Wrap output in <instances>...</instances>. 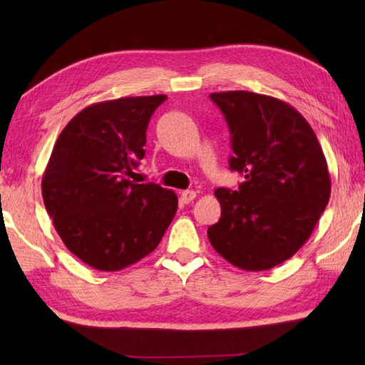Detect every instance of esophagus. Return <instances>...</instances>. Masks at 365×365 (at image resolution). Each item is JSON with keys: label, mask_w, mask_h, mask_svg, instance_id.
<instances>
[{"label": "esophagus", "mask_w": 365, "mask_h": 365, "mask_svg": "<svg viewBox=\"0 0 365 365\" xmlns=\"http://www.w3.org/2000/svg\"><path fill=\"white\" fill-rule=\"evenodd\" d=\"M195 197H196V191L187 190V191H182V192H180V200H182L183 204L192 202V200H195Z\"/></svg>", "instance_id": "esophagus-1"}]
</instances>
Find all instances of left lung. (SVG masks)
Segmentation results:
<instances>
[{
  "label": "left lung",
  "mask_w": 365,
  "mask_h": 365,
  "mask_svg": "<svg viewBox=\"0 0 365 365\" xmlns=\"http://www.w3.org/2000/svg\"><path fill=\"white\" fill-rule=\"evenodd\" d=\"M210 98L229 125V166L245 182L238 191H215L221 218L207 235L234 267L265 271L312 235L331 196L328 163L309 122L282 100L247 91Z\"/></svg>",
  "instance_id": "obj_1"
}]
</instances>
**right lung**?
Here are the masks:
<instances>
[{
	"label": "right lung",
	"instance_id": "right-lung-1",
	"mask_svg": "<svg viewBox=\"0 0 365 365\" xmlns=\"http://www.w3.org/2000/svg\"><path fill=\"white\" fill-rule=\"evenodd\" d=\"M166 98L89 105L54 143L42 177L45 208L67 250L98 271H119L144 259L175 216L174 191L130 180L145 155L149 120Z\"/></svg>",
	"mask_w": 365,
	"mask_h": 365
}]
</instances>
